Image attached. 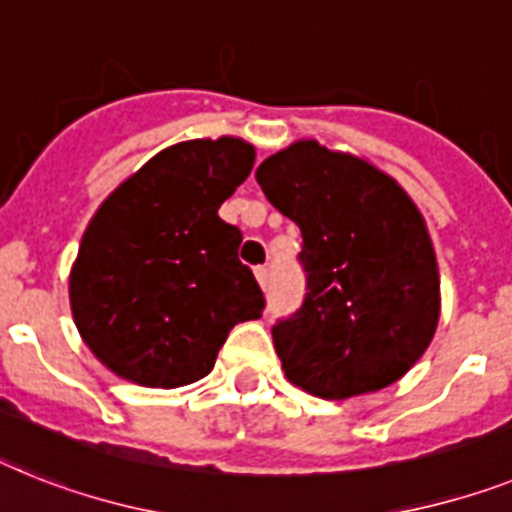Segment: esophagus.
Returning <instances> with one entry per match:
<instances>
[{
  "instance_id": "34e87169",
  "label": "esophagus",
  "mask_w": 512,
  "mask_h": 512,
  "mask_svg": "<svg viewBox=\"0 0 512 512\" xmlns=\"http://www.w3.org/2000/svg\"><path fill=\"white\" fill-rule=\"evenodd\" d=\"M255 278H257V283L263 286V289H268V286H270V270L265 268V265L255 268Z\"/></svg>"
}]
</instances>
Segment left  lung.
<instances>
[{
	"mask_svg": "<svg viewBox=\"0 0 512 512\" xmlns=\"http://www.w3.org/2000/svg\"><path fill=\"white\" fill-rule=\"evenodd\" d=\"M265 197L302 231V307L273 325L283 372L343 401L401 380L440 317L432 239L411 197L372 163L315 140L265 158Z\"/></svg>",
	"mask_w": 512,
	"mask_h": 512,
	"instance_id": "8db88e82",
	"label": "left lung"
}]
</instances>
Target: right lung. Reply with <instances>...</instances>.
Returning a JSON list of instances; mask_svg holds the SVG:
<instances>
[{
	"label": "right lung",
	"instance_id": "obj_1",
	"mask_svg": "<svg viewBox=\"0 0 512 512\" xmlns=\"http://www.w3.org/2000/svg\"><path fill=\"white\" fill-rule=\"evenodd\" d=\"M255 148L187 140L150 158L106 197L70 276L72 317L111 372L148 388L205 377L236 322L265 296L239 260L242 231L218 208L244 182Z\"/></svg>",
	"mask_w": 512,
	"mask_h": 512
}]
</instances>
